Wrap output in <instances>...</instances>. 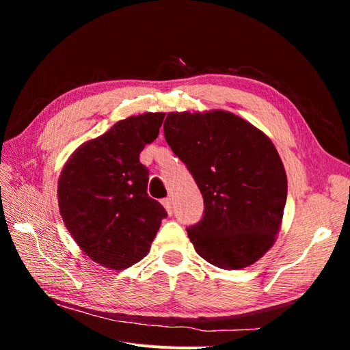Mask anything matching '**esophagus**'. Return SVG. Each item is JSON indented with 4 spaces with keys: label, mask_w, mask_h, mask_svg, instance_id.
Listing matches in <instances>:
<instances>
[{
    "label": "esophagus",
    "mask_w": 350,
    "mask_h": 350,
    "mask_svg": "<svg viewBox=\"0 0 350 350\" xmlns=\"http://www.w3.org/2000/svg\"><path fill=\"white\" fill-rule=\"evenodd\" d=\"M162 204L166 208V211L169 215H172V198L171 197H166L162 200Z\"/></svg>",
    "instance_id": "34e87169"
}]
</instances>
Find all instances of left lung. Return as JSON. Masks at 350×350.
Wrapping results in <instances>:
<instances>
[{"label": "left lung", "instance_id": "8db88e82", "mask_svg": "<svg viewBox=\"0 0 350 350\" xmlns=\"http://www.w3.org/2000/svg\"><path fill=\"white\" fill-rule=\"evenodd\" d=\"M163 131L204 200L203 217L187 228L198 256L225 270L256 262L276 239L288 196L276 147L226 111L171 112Z\"/></svg>", "mask_w": 350, "mask_h": 350}]
</instances>
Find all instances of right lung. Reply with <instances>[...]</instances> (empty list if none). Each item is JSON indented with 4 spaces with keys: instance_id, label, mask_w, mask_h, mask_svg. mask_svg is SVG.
Masks as SVG:
<instances>
[{
    "instance_id": "obj_1",
    "label": "right lung",
    "mask_w": 350,
    "mask_h": 350,
    "mask_svg": "<svg viewBox=\"0 0 350 350\" xmlns=\"http://www.w3.org/2000/svg\"><path fill=\"white\" fill-rule=\"evenodd\" d=\"M163 118L147 112L118 121L80 146L61 172L62 220L86 256L108 269H129L146 257L167 216L147 194L149 169L139 159Z\"/></svg>"
}]
</instances>
